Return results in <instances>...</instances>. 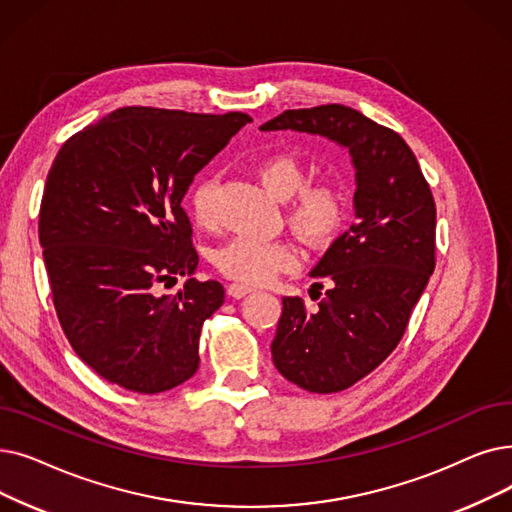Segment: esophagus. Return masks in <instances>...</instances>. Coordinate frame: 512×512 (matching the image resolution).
<instances>
[{
	"label": "esophagus",
	"instance_id": "obj_1",
	"mask_svg": "<svg viewBox=\"0 0 512 512\" xmlns=\"http://www.w3.org/2000/svg\"><path fill=\"white\" fill-rule=\"evenodd\" d=\"M253 291V286H247V284H230L228 286V295L230 297H234V299H240V297H244V295H249Z\"/></svg>",
	"mask_w": 512,
	"mask_h": 512
}]
</instances>
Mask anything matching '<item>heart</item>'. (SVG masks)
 I'll return each instance as SVG.
<instances>
[{
    "mask_svg": "<svg viewBox=\"0 0 512 512\" xmlns=\"http://www.w3.org/2000/svg\"><path fill=\"white\" fill-rule=\"evenodd\" d=\"M259 184L276 198H288L284 215L288 226L307 249L320 251L337 238L345 224V198L332 182H308L303 165L291 154H270L255 163ZM211 180L198 182L190 194L192 217L198 228L213 230L217 217L213 209ZM215 268L226 278L257 286L276 280L282 272L297 268L299 253L288 240H259L238 236L215 251Z\"/></svg>",
    "mask_w": 512,
    "mask_h": 512,
    "instance_id": "obj_1",
    "label": "heart"
}]
</instances>
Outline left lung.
Masks as SVG:
<instances>
[{"label": "left lung", "mask_w": 512, "mask_h": 512, "mask_svg": "<svg viewBox=\"0 0 512 512\" xmlns=\"http://www.w3.org/2000/svg\"><path fill=\"white\" fill-rule=\"evenodd\" d=\"M263 131L318 133L349 148L358 221L343 232L314 278H328L316 311L282 297L272 358L286 381L311 393L349 389L402 341L412 309L435 270V201L410 146L397 131L343 104L284 110Z\"/></svg>", "instance_id": "8db88e82"}]
</instances>
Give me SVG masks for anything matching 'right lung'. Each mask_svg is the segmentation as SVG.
Wrapping results in <instances>:
<instances>
[{"instance_id": "1", "label": "right lung", "mask_w": 512, "mask_h": 512, "mask_svg": "<svg viewBox=\"0 0 512 512\" xmlns=\"http://www.w3.org/2000/svg\"><path fill=\"white\" fill-rule=\"evenodd\" d=\"M244 113L127 106L64 142L39 207V242L66 339L102 379L163 393L198 370V339L226 299L190 278L198 253L182 198Z\"/></svg>"}]
</instances>
